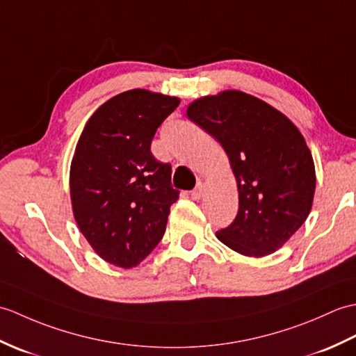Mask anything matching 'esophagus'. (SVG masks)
Here are the masks:
<instances>
[{
	"label": "esophagus",
	"instance_id": "1",
	"mask_svg": "<svg viewBox=\"0 0 356 356\" xmlns=\"http://www.w3.org/2000/svg\"><path fill=\"white\" fill-rule=\"evenodd\" d=\"M202 195H204V184L198 183V184H196V187L193 188V191H192L191 196H192L193 200H201Z\"/></svg>",
	"mask_w": 356,
	"mask_h": 356
}]
</instances>
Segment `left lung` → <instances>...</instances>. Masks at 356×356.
<instances>
[{
	"label": "left lung",
	"mask_w": 356,
	"mask_h": 356,
	"mask_svg": "<svg viewBox=\"0 0 356 356\" xmlns=\"http://www.w3.org/2000/svg\"><path fill=\"white\" fill-rule=\"evenodd\" d=\"M187 117L224 147L238 183V215L218 239L250 257L279 250L312 207L315 168L302 134L271 105L234 90L195 100Z\"/></svg>",
	"instance_id": "left-lung-1"
}]
</instances>
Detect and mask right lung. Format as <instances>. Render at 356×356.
I'll return each mask as SVG.
<instances>
[{
	"mask_svg": "<svg viewBox=\"0 0 356 356\" xmlns=\"http://www.w3.org/2000/svg\"><path fill=\"white\" fill-rule=\"evenodd\" d=\"M178 97L129 90L105 102L86 122L70 169L74 219L97 254L120 268L137 266L161 241L179 192L172 165L151 152Z\"/></svg>",
	"mask_w": 356,
	"mask_h": 356,
	"instance_id": "1",
	"label": "right lung"
}]
</instances>
